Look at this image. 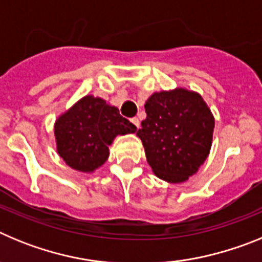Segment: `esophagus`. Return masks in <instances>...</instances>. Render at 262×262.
I'll list each match as a JSON object with an SVG mask.
<instances>
[{
  "instance_id": "esophagus-1",
  "label": "esophagus",
  "mask_w": 262,
  "mask_h": 262,
  "mask_svg": "<svg viewBox=\"0 0 262 262\" xmlns=\"http://www.w3.org/2000/svg\"><path fill=\"white\" fill-rule=\"evenodd\" d=\"M131 122H133L134 126H135L136 128H139V126H140V122H139L138 118H133V119H131Z\"/></svg>"
}]
</instances>
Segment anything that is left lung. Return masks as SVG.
I'll return each instance as SVG.
<instances>
[{
    "instance_id": "obj_1",
    "label": "left lung",
    "mask_w": 262,
    "mask_h": 262,
    "mask_svg": "<svg viewBox=\"0 0 262 262\" xmlns=\"http://www.w3.org/2000/svg\"><path fill=\"white\" fill-rule=\"evenodd\" d=\"M147 118L136 133L152 172L169 184H182L206 161L215 119L200 93L178 86L145 101Z\"/></svg>"
}]
</instances>
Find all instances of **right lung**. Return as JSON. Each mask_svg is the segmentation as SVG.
Segmentation results:
<instances>
[{
  "instance_id": "obj_1",
  "label": "right lung",
  "mask_w": 262,
  "mask_h": 262,
  "mask_svg": "<svg viewBox=\"0 0 262 262\" xmlns=\"http://www.w3.org/2000/svg\"><path fill=\"white\" fill-rule=\"evenodd\" d=\"M136 133L117 106L86 94L57 117L53 124L56 152L69 168L94 173L108 159V147L118 135Z\"/></svg>"
}]
</instances>
